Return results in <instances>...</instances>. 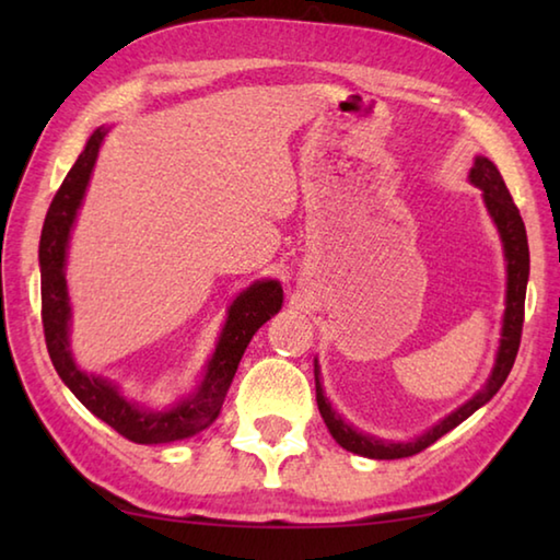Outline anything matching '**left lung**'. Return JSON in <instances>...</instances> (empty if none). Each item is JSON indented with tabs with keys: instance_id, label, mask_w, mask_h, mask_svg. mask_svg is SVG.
<instances>
[{
	"instance_id": "1",
	"label": "left lung",
	"mask_w": 560,
	"mask_h": 560,
	"mask_svg": "<svg viewBox=\"0 0 560 560\" xmlns=\"http://www.w3.org/2000/svg\"><path fill=\"white\" fill-rule=\"evenodd\" d=\"M469 179H471V185H477L481 192H485V205L501 234V242H504V257H506V311H504V326H501V343H499L494 371H491L485 390H479L469 402H464L459 410H454L452 415L444 417V420H440L432 430L420 434L417 440L383 442V440L371 438V434L353 430L350 424L340 420V415H336L334 407H330V402L326 400L324 387H320L318 360H316V365H314L316 402H318L320 417H324L328 432L334 434V440L340 444V447L353 452V454H360V457L402 459V457H412V454L428 450L430 444H434L442 438V434H447L450 430H454L457 424L467 420L471 412H477L481 405H487L491 397L499 393V387L504 385V381L511 373V368H514L518 343H521V328H524V301H526V281H528L526 226L518 214V207L514 205V200H511L504 179H501L499 170L494 163H491V160L481 158V155L474 160Z\"/></svg>"
}]
</instances>
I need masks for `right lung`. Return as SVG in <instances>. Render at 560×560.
Segmentation results:
<instances>
[{
  "mask_svg": "<svg viewBox=\"0 0 560 560\" xmlns=\"http://www.w3.org/2000/svg\"><path fill=\"white\" fill-rule=\"evenodd\" d=\"M106 130L98 128L89 138L83 153L75 160L69 175L63 177L59 192L54 195L49 212H46L42 242H39V267H42V324L46 348L51 363L69 390L89 407V410L110 424L113 430L136 444H163L192 438V434L210 428L222 410V402L230 390L236 365L249 346L252 336L279 314L283 303V291L279 281H257L242 291L232 303L230 316L222 328L212 360L207 363V373L197 390L187 400L177 402L173 410H143V407L126 400L116 385L106 377L83 373L73 363L69 350V291H66V249L75 212L86 195L89 179L96 165L98 150Z\"/></svg>",
  "mask_w": 560,
  "mask_h": 560,
  "instance_id": "right-lung-1",
  "label": "right lung"
}]
</instances>
